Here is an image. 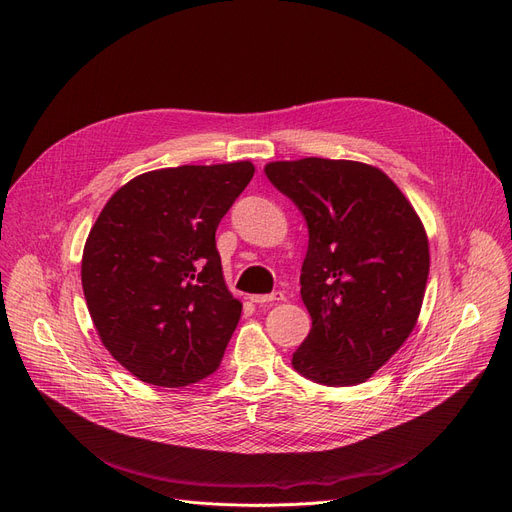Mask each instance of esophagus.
Masks as SVG:
<instances>
[{
  "label": "esophagus",
  "instance_id": "obj_1",
  "mask_svg": "<svg viewBox=\"0 0 512 512\" xmlns=\"http://www.w3.org/2000/svg\"><path fill=\"white\" fill-rule=\"evenodd\" d=\"M253 303L257 305H263V303H274V301H284V293L282 291H276V293H270V295H253L251 297Z\"/></svg>",
  "mask_w": 512,
  "mask_h": 512
}]
</instances>
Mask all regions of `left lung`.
<instances>
[{
	"label": "left lung",
	"instance_id": "left-lung-1",
	"mask_svg": "<svg viewBox=\"0 0 512 512\" xmlns=\"http://www.w3.org/2000/svg\"><path fill=\"white\" fill-rule=\"evenodd\" d=\"M299 207L309 244L301 299L311 330L293 353L305 379L360 385L406 343L429 278V240L408 198L358 161L307 157L265 165Z\"/></svg>",
	"mask_w": 512,
	"mask_h": 512
}]
</instances>
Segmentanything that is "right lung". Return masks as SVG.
Returning <instances> with one entry per match:
<instances>
[{"label": "right lung", "instance_id": "obj_1", "mask_svg": "<svg viewBox=\"0 0 512 512\" xmlns=\"http://www.w3.org/2000/svg\"><path fill=\"white\" fill-rule=\"evenodd\" d=\"M253 163L148 171L119 188L85 240L81 284L110 355L140 381L186 387L213 374L240 320L215 230Z\"/></svg>", "mask_w": 512, "mask_h": 512}]
</instances>
